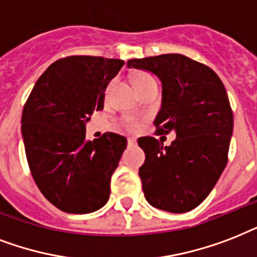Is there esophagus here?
Returning a JSON list of instances; mask_svg holds the SVG:
<instances>
[{"label":"esophagus","instance_id":"obj_1","mask_svg":"<svg viewBox=\"0 0 257 257\" xmlns=\"http://www.w3.org/2000/svg\"><path fill=\"white\" fill-rule=\"evenodd\" d=\"M127 143H128V146H134L135 143H137V139L130 137V138H127Z\"/></svg>","mask_w":257,"mask_h":257}]
</instances>
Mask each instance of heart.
<instances>
[{
	"label": "heart",
	"instance_id": "obj_1",
	"mask_svg": "<svg viewBox=\"0 0 257 257\" xmlns=\"http://www.w3.org/2000/svg\"><path fill=\"white\" fill-rule=\"evenodd\" d=\"M142 77H146V76H141V77H139V79H142ZM139 79H138V80H139ZM108 89H110V87H108ZM124 124H126V126L128 127V128H131V130H135V128L138 127L137 122H135L134 119H131V118L126 119V120H124Z\"/></svg>",
	"mask_w": 257,
	"mask_h": 257
}]
</instances>
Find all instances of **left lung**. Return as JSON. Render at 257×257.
Segmentation results:
<instances>
[{
    "mask_svg": "<svg viewBox=\"0 0 257 257\" xmlns=\"http://www.w3.org/2000/svg\"><path fill=\"white\" fill-rule=\"evenodd\" d=\"M128 68L151 72L162 84L154 124L158 134L176 133L170 146L141 137L145 164L139 168L147 202L185 213L208 197L226 165L233 114L225 87L214 71L180 53L131 59Z\"/></svg>",
    "mask_w": 257,
    "mask_h": 257,
    "instance_id": "obj_1",
    "label": "left lung"
}]
</instances>
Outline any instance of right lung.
I'll list each match as a JSON object with an SVG mask.
<instances>
[{
	"label": "right lung",
	"mask_w": 257,
	"mask_h": 257,
	"mask_svg": "<svg viewBox=\"0 0 257 257\" xmlns=\"http://www.w3.org/2000/svg\"><path fill=\"white\" fill-rule=\"evenodd\" d=\"M123 64L96 56L60 59L39 77L24 106L21 133L32 176L63 212L91 213L108 201L127 139L106 133L88 141L85 124L103 110L107 85Z\"/></svg>",
	"instance_id": "right-lung-1"
}]
</instances>
